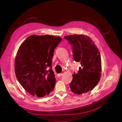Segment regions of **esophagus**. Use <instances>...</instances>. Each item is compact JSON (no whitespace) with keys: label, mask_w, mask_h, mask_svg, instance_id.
I'll return each mask as SVG.
<instances>
[{"label":"esophagus","mask_w":122,"mask_h":122,"mask_svg":"<svg viewBox=\"0 0 122 122\" xmlns=\"http://www.w3.org/2000/svg\"><path fill=\"white\" fill-rule=\"evenodd\" d=\"M62 75V73H60V74H57V77H61Z\"/></svg>","instance_id":"obj_1"}]
</instances>
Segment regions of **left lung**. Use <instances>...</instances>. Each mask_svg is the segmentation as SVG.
<instances>
[{
  "label": "left lung",
  "mask_w": 122,
  "mask_h": 122,
  "mask_svg": "<svg viewBox=\"0 0 122 122\" xmlns=\"http://www.w3.org/2000/svg\"><path fill=\"white\" fill-rule=\"evenodd\" d=\"M64 38L72 46L74 60L81 66L78 72L73 74L70 88L77 95L91 91L100 79L101 58L98 48L87 36L73 35Z\"/></svg>",
  "instance_id": "1"
}]
</instances>
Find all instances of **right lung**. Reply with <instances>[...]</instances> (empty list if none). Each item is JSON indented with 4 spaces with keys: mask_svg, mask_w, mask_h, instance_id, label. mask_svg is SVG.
<instances>
[{
    "mask_svg": "<svg viewBox=\"0 0 122 122\" xmlns=\"http://www.w3.org/2000/svg\"><path fill=\"white\" fill-rule=\"evenodd\" d=\"M61 40L59 36L33 35L19 47L15 72L21 86L31 95L43 97L53 90L56 79L52 70V58Z\"/></svg>",
    "mask_w": 122,
    "mask_h": 122,
    "instance_id": "obj_1",
    "label": "right lung"
}]
</instances>
